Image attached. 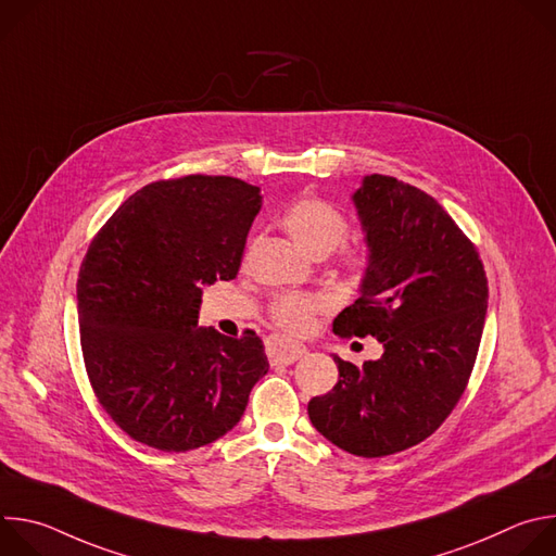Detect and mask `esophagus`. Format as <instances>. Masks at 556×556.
Listing matches in <instances>:
<instances>
[{"label":"esophagus","instance_id":"34e87169","mask_svg":"<svg viewBox=\"0 0 556 556\" xmlns=\"http://www.w3.org/2000/svg\"><path fill=\"white\" fill-rule=\"evenodd\" d=\"M266 350H268V358H270L273 365H292V363H296L299 358H303L307 354L305 345L288 341V339H279V337L268 339Z\"/></svg>","mask_w":556,"mask_h":556}]
</instances>
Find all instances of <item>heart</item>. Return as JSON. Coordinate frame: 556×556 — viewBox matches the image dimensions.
Instances as JSON below:
<instances>
[{
    "instance_id": "b5f03b06",
    "label": "heart",
    "mask_w": 556,
    "mask_h": 556,
    "mask_svg": "<svg viewBox=\"0 0 556 556\" xmlns=\"http://www.w3.org/2000/svg\"><path fill=\"white\" fill-rule=\"evenodd\" d=\"M286 230L292 240L309 255L324 257L332 253L348 235V219L341 211L319 198H301L292 202L281 217ZM348 268L354 275H361L367 266V255L356 251L348 255ZM326 307V301L314 294L290 292L279 296L273 307V321L288 332H303L309 328L314 314Z\"/></svg>"
}]
</instances>
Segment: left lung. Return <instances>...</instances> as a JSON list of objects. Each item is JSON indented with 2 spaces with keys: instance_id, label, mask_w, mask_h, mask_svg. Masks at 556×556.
<instances>
[{
  "instance_id": "8db88e82",
  "label": "left lung",
  "mask_w": 556,
  "mask_h": 556,
  "mask_svg": "<svg viewBox=\"0 0 556 556\" xmlns=\"http://www.w3.org/2000/svg\"><path fill=\"white\" fill-rule=\"evenodd\" d=\"M367 244L358 299L332 330L376 337L378 361L334 356L339 382L307 403L314 429L361 457L405 451L429 438L462 399L478 356L489 283L482 260L425 191L365 176L352 195Z\"/></svg>"
}]
</instances>
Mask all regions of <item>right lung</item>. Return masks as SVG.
Wrapping results in <instances>:
<instances>
[{"instance_id":"add662e5","label":"right lung","mask_w":556,"mask_h":556,"mask_svg":"<svg viewBox=\"0 0 556 556\" xmlns=\"http://www.w3.org/2000/svg\"><path fill=\"white\" fill-rule=\"evenodd\" d=\"M262 208L228 176L151 182L92 240L76 281L86 369L99 403L134 440L191 451L228 433L266 376L262 339L198 326L202 286L230 281Z\"/></svg>"}]
</instances>
